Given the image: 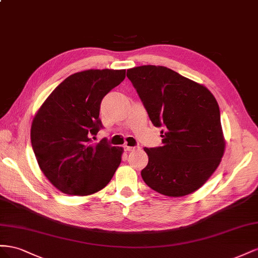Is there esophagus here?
<instances>
[{
    "mask_svg": "<svg viewBox=\"0 0 258 258\" xmlns=\"http://www.w3.org/2000/svg\"><path fill=\"white\" fill-rule=\"evenodd\" d=\"M123 148H124V150H125V151H132V150H134V149L136 148V147H132V146H127V145H124V147H123Z\"/></svg>",
    "mask_w": 258,
    "mask_h": 258,
    "instance_id": "34e87169",
    "label": "esophagus"
}]
</instances>
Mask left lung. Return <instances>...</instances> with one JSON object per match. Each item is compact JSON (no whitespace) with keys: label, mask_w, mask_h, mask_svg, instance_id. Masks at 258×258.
<instances>
[{"label":"left lung","mask_w":258,"mask_h":258,"mask_svg":"<svg viewBox=\"0 0 258 258\" xmlns=\"http://www.w3.org/2000/svg\"><path fill=\"white\" fill-rule=\"evenodd\" d=\"M127 78L154 126L162 146L144 148L142 171L151 189L168 197L195 192L215 172L225 151L219 107L207 87L162 66L127 70Z\"/></svg>","instance_id":"8db88e82"}]
</instances>
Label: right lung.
<instances>
[{
	"instance_id": "obj_1",
	"label": "right lung",
	"mask_w": 258,
	"mask_h": 258,
	"mask_svg": "<svg viewBox=\"0 0 258 258\" xmlns=\"http://www.w3.org/2000/svg\"><path fill=\"white\" fill-rule=\"evenodd\" d=\"M125 79V70H85L71 75L43 102L31 125V145L43 174L66 195L88 196L105 188L121 163L123 148L106 139L101 100Z\"/></svg>"
}]
</instances>
